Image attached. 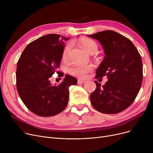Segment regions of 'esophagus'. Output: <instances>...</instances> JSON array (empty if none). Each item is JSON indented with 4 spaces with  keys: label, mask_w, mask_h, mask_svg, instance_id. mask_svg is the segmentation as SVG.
Instances as JSON below:
<instances>
[{
    "label": "esophagus",
    "mask_w": 153,
    "mask_h": 153,
    "mask_svg": "<svg viewBox=\"0 0 153 153\" xmlns=\"http://www.w3.org/2000/svg\"><path fill=\"white\" fill-rule=\"evenodd\" d=\"M85 81H84V80H81V79H78L77 81V84H84Z\"/></svg>",
    "instance_id": "obj_1"
}]
</instances>
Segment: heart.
Here are the masks:
<instances>
[{
    "mask_svg": "<svg viewBox=\"0 0 153 153\" xmlns=\"http://www.w3.org/2000/svg\"><path fill=\"white\" fill-rule=\"evenodd\" d=\"M79 43L84 49L90 54H94L97 51L98 45L94 40L88 38H82L79 40ZM72 48V44L69 43L64 47L62 58L64 60H66L69 58V52ZM92 70L91 66H74L69 69L71 74L74 76L84 78L86 74Z\"/></svg>",
    "mask_w": 153,
    "mask_h": 153,
    "instance_id": "b5f03b06",
    "label": "heart"
}]
</instances>
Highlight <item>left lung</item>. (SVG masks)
<instances>
[{
  "mask_svg": "<svg viewBox=\"0 0 153 153\" xmlns=\"http://www.w3.org/2000/svg\"><path fill=\"white\" fill-rule=\"evenodd\" d=\"M88 37L102 45L105 57L96 71V79L107 76L108 81L97 85L90 95L92 106L103 114H115L130 107L137 96L143 81L141 56L129 39L112 30Z\"/></svg>",
  "mask_w": 153,
  "mask_h": 153,
  "instance_id": "left-lung-1",
  "label": "left lung"
}]
</instances>
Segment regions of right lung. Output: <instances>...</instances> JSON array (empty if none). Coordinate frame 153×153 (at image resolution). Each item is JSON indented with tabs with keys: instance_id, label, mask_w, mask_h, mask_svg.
<instances>
[{
	"instance_id": "1",
	"label": "right lung",
	"mask_w": 153,
	"mask_h": 153,
	"mask_svg": "<svg viewBox=\"0 0 153 153\" xmlns=\"http://www.w3.org/2000/svg\"><path fill=\"white\" fill-rule=\"evenodd\" d=\"M70 38L48 34L29 43L17 62V89L23 103L40 117L59 114L66 107L69 88L77 80L66 75L63 81L53 85L50 78L59 68L65 43Z\"/></svg>"
}]
</instances>
